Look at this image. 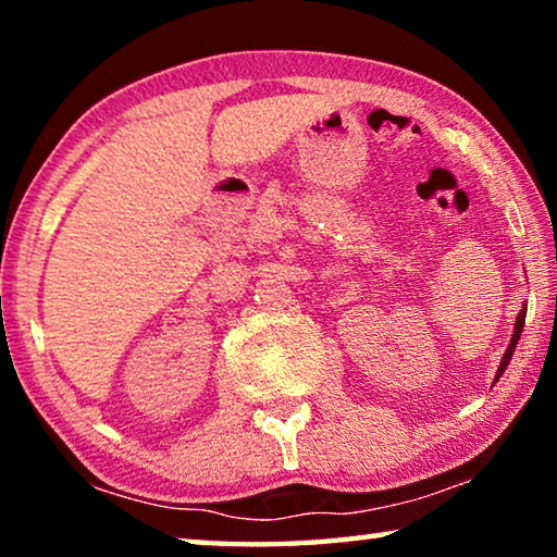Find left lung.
I'll list each match as a JSON object with an SVG mask.
<instances>
[{
    "label": "left lung",
    "mask_w": 557,
    "mask_h": 557,
    "mask_svg": "<svg viewBox=\"0 0 557 557\" xmlns=\"http://www.w3.org/2000/svg\"><path fill=\"white\" fill-rule=\"evenodd\" d=\"M525 309H528V305H523L521 312H518V317H516V326H513V334H511V344H508L506 354H504V358H502V363H498V371H496V379H494V381L502 379L504 371H506V366H508V361H511V356H513V351H516V344H518V338H521L523 324H525Z\"/></svg>",
    "instance_id": "1"
}]
</instances>
